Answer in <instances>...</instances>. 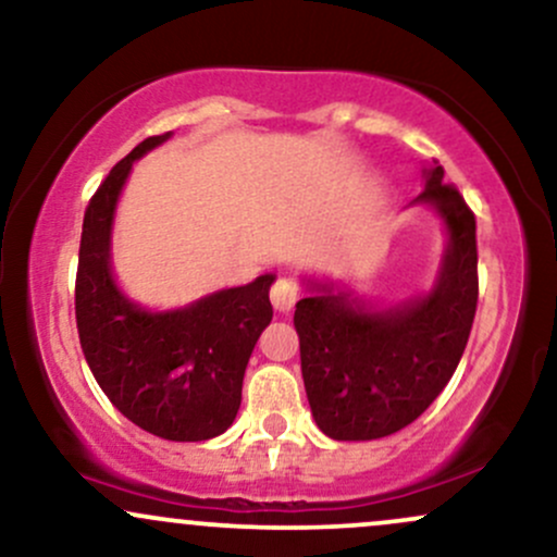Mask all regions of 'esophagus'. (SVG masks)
I'll return each mask as SVG.
<instances>
[{
	"label": "esophagus",
	"instance_id": "34e87169",
	"mask_svg": "<svg viewBox=\"0 0 557 557\" xmlns=\"http://www.w3.org/2000/svg\"><path fill=\"white\" fill-rule=\"evenodd\" d=\"M270 298H272V306L277 311H290L293 306H296V300H298V290H296V285L290 283V280H277V283L272 285V293H270Z\"/></svg>",
	"mask_w": 557,
	"mask_h": 557
}]
</instances>
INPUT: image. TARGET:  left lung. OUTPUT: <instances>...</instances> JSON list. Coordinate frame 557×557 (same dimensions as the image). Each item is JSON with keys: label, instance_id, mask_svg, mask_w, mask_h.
<instances>
[{"label": "left lung", "instance_id": "obj_1", "mask_svg": "<svg viewBox=\"0 0 557 557\" xmlns=\"http://www.w3.org/2000/svg\"><path fill=\"white\" fill-rule=\"evenodd\" d=\"M417 201L443 216L447 248L426 296L374 311L350 290L311 283L296 304L300 374L317 426L332 440L403 430L443 393L476 314V220L445 170H424Z\"/></svg>", "mask_w": 557, "mask_h": 557}]
</instances>
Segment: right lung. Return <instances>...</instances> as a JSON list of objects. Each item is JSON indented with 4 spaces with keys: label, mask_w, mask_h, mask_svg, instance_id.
<instances>
[{
    "label": "right lung",
    "mask_w": 557,
    "mask_h": 557,
    "mask_svg": "<svg viewBox=\"0 0 557 557\" xmlns=\"http://www.w3.org/2000/svg\"><path fill=\"white\" fill-rule=\"evenodd\" d=\"M170 136L140 140L88 201L75 322L96 382L123 417L162 440L198 443L225 432L238 413L248 359L272 322L274 274L175 311H146L120 293L110 264L114 207L133 162Z\"/></svg>",
    "instance_id": "add662e5"
}]
</instances>
